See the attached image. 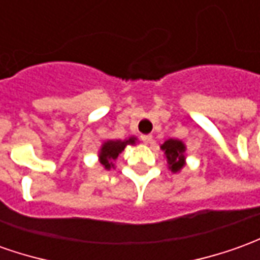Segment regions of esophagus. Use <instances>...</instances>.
Listing matches in <instances>:
<instances>
[{
  "instance_id": "1",
  "label": "esophagus",
  "mask_w": 260,
  "mask_h": 260,
  "mask_svg": "<svg viewBox=\"0 0 260 260\" xmlns=\"http://www.w3.org/2000/svg\"><path fill=\"white\" fill-rule=\"evenodd\" d=\"M141 139H142V142L146 145H151L153 142L152 135H142V137H141Z\"/></svg>"
}]
</instances>
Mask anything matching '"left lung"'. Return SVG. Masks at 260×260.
Masks as SVG:
<instances>
[{
	"label": "left lung",
	"mask_w": 260,
	"mask_h": 260,
	"mask_svg": "<svg viewBox=\"0 0 260 260\" xmlns=\"http://www.w3.org/2000/svg\"><path fill=\"white\" fill-rule=\"evenodd\" d=\"M160 149L165 152L169 169L176 174L185 167V144L179 139H168L160 145Z\"/></svg>",
	"instance_id": "1"
}]
</instances>
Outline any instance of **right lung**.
Returning <instances> with one entry per match:
<instances>
[{"mask_svg":"<svg viewBox=\"0 0 260 260\" xmlns=\"http://www.w3.org/2000/svg\"><path fill=\"white\" fill-rule=\"evenodd\" d=\"M137 141V138L132 137L125 141H107L101 146L100 151V162L105 167V169H111L114 168L112 160L118 158V155L122 152L126 145H134Z\"/></svg>","mask_w":260,"mask_h":260,"instance_id":"1","label":"right lung"}]
</instances>
